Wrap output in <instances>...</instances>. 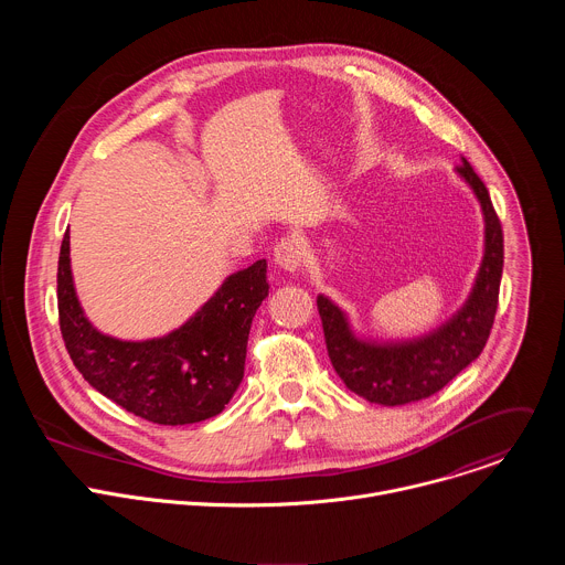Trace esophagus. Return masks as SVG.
<instances>
[{
  "mask_svg": "<svg viewBox=\"0 0 565 565\" xmlns=\"http://www.w3.org/2000/svg\"><path fill=\"white\" fill-rule=\"evenodd\" d=\"M303 246L297 236H284L275 246V264L286 273H295L301 266Z\"/></svg>",
  "mask_w": 565,
  "mask_h": 565,
  "instance_id": "esophagus-1",
  "label": "esophagus"
}]
</instances>
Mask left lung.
<instances>
[{
  "mask_svg": "<svg viewBox=\"0 0 565 565\" xmlns=\"http://www.w3.org/2000/svg\"><path fill=\"white\" fill-rule=\"evenodd\" d=\"M456 170L471 185L486 214V257L467 303L443 329L407 344H366L353 338L344 312L331 299L317 297L333 369L353 393L375 405L397 407L438 393L490 340L503 275V230L486 183L465 158Z\"/></svg>",
  "mask_w": 565,
  "mask_h": 565,
  "instance_id": "obj_1",
  "label": "left lung"
}]
</instances>
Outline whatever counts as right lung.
<instances>
[{
    "mask_svg": "<svg viewBox=\"0 0 565 565\" xmlns=\"http://www.w3.org/2000/svg\"><path fill=\"white\" fill-rule=\"evenodd\" d=\"M68 262L66 230L57 262L60 333L96 391L153 425H192L225 409L244 380L253 317L268 297L266 259L230 275L188 324L147 342H120L89 324Z\"/></svg>",
    "mask_w": 565,
    "mask_h": 565,
    "instance_id": "add662e5",
    "label": "right lung"
}]
</instances>
